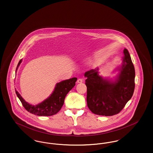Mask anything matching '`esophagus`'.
<instances>
[{"instance_id":"34e87169","label":"esophagus","mask_w":153,"mask_h":153,"mask_svg":"<svg viewBox=\"0 0 153 153\" xmlns=\"http://www.w3.org/2000/svg\"><path fill=\"white\" fill-rule=\"evenodd\" d=\"M77 83H81V82H82V80L81 79H79L77 81Z\"/></svg>"}]
</instances>
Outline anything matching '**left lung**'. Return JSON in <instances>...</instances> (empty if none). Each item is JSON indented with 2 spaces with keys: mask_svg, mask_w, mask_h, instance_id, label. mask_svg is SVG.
<instances>
[{
  "mask_svg": "<svg viewBox=\"0 0 153 153\" xmlns=\"http://www.w3.org/2000/svg\"><path fill=\"white\" fill-rule=\"evenodd\" d=\"M122 65L114 80L99 75V68L84 73L87 87V105L92 112L102 116L119 113L131 99L135 88V69L128 51L124 49Z\"/></svg>",
  "mask_w": 153,
  "mask_h": 153,
  "instance_id": "1",
  "label": "left lung"
}]
</instances>
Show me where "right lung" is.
Listing matches in <instances>:
<instances>
[{
    "label": "right lung",
    "mask_w": 153,
    "mask_h": 153,
    "mask_svg": "<svg viewBox=\"0 0 153 153\" xmlns=\"http://www.w3.org/2000/svg\"><path fill=\"white\" fill-rule=\"evenodd\" d=\"M22 61V59L19 61L16 69V73ZM77 80L76 77H73L57 83L51 95L36 105H32L26 102L16 88L15 89L23 106L28 112L37 116H52L56 114L62 108L66 95L74 87Z\"/></svg>",
    "instance_id": "add662e5"
}]
</instances>
